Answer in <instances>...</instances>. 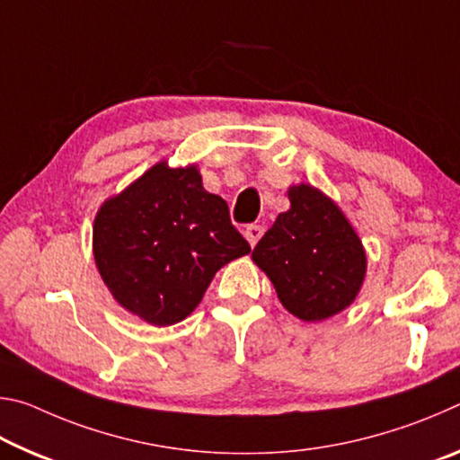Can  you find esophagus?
Wrapping results in <instances>:
<instances>
[{"label":"esophagus","mask_w":460,"mask_h":460,"mask_svg":"<svg viewBox=\"0 0 460 460\" xmlns=\"http://www.w3.org/2000/svg\"><path fill=\"white\" fill-rule=\"evenodd\" d=\"M243 235L247 239V243L252 245V247H255V243H258L260 237L263 235V227H261V225H249Z\"/></svg>","instance_id":"34e87169"}]
</instances>
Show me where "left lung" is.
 <instances>
[{
	"label": "left lung",
	"instance_id": "1",
	"mask_svg": "<svg viewBox=\"0 0 460 460\" xmlns=\"http://www.w3.org/2000/svg\"><path fill=\"white\" fill-rule=\"evenodd\" d=\"M290 208L255 245L252 260L274 284L288 313L321 323L355 302L367 253L341 207L313 184L288 189Z\"/></svg>",
	"mask_w": 460,
	"mask_h": 460
}]
</instances>
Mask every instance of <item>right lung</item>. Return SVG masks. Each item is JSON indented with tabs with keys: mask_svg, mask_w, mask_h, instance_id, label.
I'll return each mask as SVG.
<instances>
[{
	"mask_svg": "<svg viewBox=\"0 0 460 460\" xmlns=\"http://www.w3.org/2000/svg\"><path fill=\"white\" fill-rule=\"evenodd\" d=\"M252 252L197 164H154L99 207L93 258L115 302L154 326L184 321L225 263Z\"/></svg>",
	"mask_w": 460,
	"mask_h": 460,
	"instance_id": "obj_1",
	"label": "right lung"
}]
</instances>
